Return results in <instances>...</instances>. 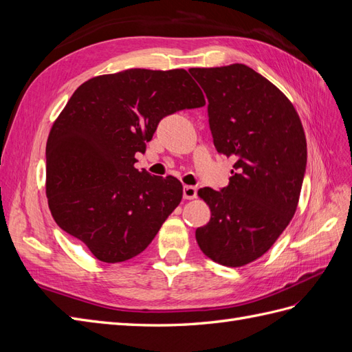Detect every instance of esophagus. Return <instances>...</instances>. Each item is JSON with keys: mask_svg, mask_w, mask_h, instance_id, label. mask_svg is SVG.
<instances>
[{"mask_svg": "<svg viewBox=\"0 0 352 352\" xmlns=\"http://www.w3.org/2000/svg\"><path fill=\"white\" fill-rule=\"evenodd\" d=\"M184 198L185 199H194L197 198V188L195 186H184Z\"/></svg>", "mask_w": 352, "mask_h": 352, "instance_id": "34e87169", "label": "esophagus"}]
</instances>
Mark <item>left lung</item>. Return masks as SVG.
<instances>
[{
	"mask_svg": "<svg viewBox=\"0 0 352 352\" xmlns=\"http://www.w3.org/2000/svg\"><path fill=\"white\" fill-rule=\"evenodd\" d=\"M189 73L208 98L216 150L236 160L226 188L198 190L211 219L195 238L212 261L242 267L267 252L295 214L307 166L304 127L286 95L248 66Z\"/></svg>",
	"mask_w": 352,
	"mask_h": 352,
	"instance_id": "8db88e82",
	"label": "left lung"
}]
</instances>
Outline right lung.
Returning <instances> with one entry per match:
<instances>
[{"mask_svg": "<svg viewBox=\"0 0 352 352\" xmlns=\"http://www.w3.org/2000/svg\"><path fill=\"white\" fill-rule=\"evenodd\" d=\"M206 105L184 69H129L95 76L73 92L47 141V198L57 225L95 258L141 254L180 204L173 176L135 168L163 117Z\"/></svg>", "mask_w": 352, "mask_h": 352, "instance_id": "add662e5", "label": "right lung"}]
</instances>
